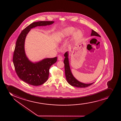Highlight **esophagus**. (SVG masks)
<instances>
[{
  "label": "esophagus",
  "instance_id": "34e87169",
  "mask_svg": "<svg viewBox=\"0 0 121 121\" xmlns=\"http://www.w3.org/2000/svg\"><path fill=\"white\" fill-rule=\"evenodd\" d=\"M58 59L59 60H63V58L61 56H59L58 58Z\"/></svg>",
  "mask_w": 121,
  "mask_h": 121
}]
</instances>
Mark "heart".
I'll return each mask as SVG.
<instances>
[{"instance_id":"1","label":"heart","mask_w":121,"mask_h":121,"mask_svg":"<svg viewBox=\"0 0 121 121\" xmlns=\"http://www.w3.org/2000/svg\"><path fill=\"white\" fill-rule=\"evenodd\" d=\"M75 30V29L72 27H68L61 31L57 34L56 40L57 42H61L64 39L71 35ZM82 36V32L79 30L75 31L73 33L72 39L74 40H78Z\"/></svg>"}]
</instances>
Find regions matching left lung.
Returning <instances> with one entry per match:
<instances>
[{
  "label": "left lung",
  "instance_id": "8db88e82",
  "mask_svg": "<svg viewBox=\"0 0 121 121\" xmlns=\"http://www.w3.org/2000/svg\"><path fill=\"white\" fill-rule=\"evenodd\" d=\"M91 36H98L100 37V36L96 31L92 30V33ZM64 56L65 57L64 60L65 64V74L67 82L70 85L76 87L77 88H84L87 87L90 85H92L94 82L90 83H85L80 82L75 78L73 75L71 71L70 67L69 59V53L68 52H67L65 54Z\"/></svg>",
  "mask_w": 121,
  "mask_h": 121
}]
</instances>
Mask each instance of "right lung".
<instances>
[{"label":"right lung","mask_w":121,"mask_h":121,"mask_svg":"<svg viewBox=\"0 0 121 121\" xmlns=\"http://www.w3.org/2000/svg\"><path fill=\"white\" fill-rule=\"evenodd\" d=\"M54 21H41L34 22L24 29L17 39L13 54V62L18 77L24 82L35 86L44 83L48 78L49 69L57 61V57L46 58L33 63L25 54V42L28 33L32 28L45 26L54 23Z\"/></svg>","instance_id":"1"}]
</instances>
